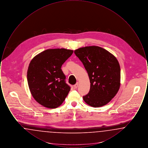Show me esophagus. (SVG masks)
<instances>
[{
    "mask_svg": "<svg viewBox=\"0 0 148 148\" xmlns=\"http://www.w3.org/2000/svg\"><path fill=\"white\" fill-rule=\"evenodd\" d=\"M78 85H79V83L77 82L74 85V88H75V89H77V86H78Z\"/></svg>",
    "mask_w": 148,
    "mask_h": 148,
    "instance_id": "obj_1",
    "label": "esophagus"
}]
</instances>
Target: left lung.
Segmentation results:
<instances>
[{"mask_svg":"<svg viewBox=\"0 0 148 148\" xmlns=\"http://www.w3.org/2000/svg\"><path fill=\"white\" fill-rule=\"evenodd\" d=\"M74 53L83 64L90 83V90L83 99L92 107L105 106L119 89L120 68L115 56L97 46L80 48Z\"/></svg>","mask_w":148,"mask_h":148,"instance_id":"1","label":"left lung"}]
</instances>
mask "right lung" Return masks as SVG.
Masks as SVG:
<instances>
[{"label":"right lung","instance_id":"1","mask_svg":"<svg viewBox=\"0 0 148 148\" xmlns=\"http://www.w3.org/2000/svg\"><path fill=\"white\" fill-rule=\"evenodd\" d=\"M72 50L51 49L43 51L31 60L27 80L31 94L40 105L48 108L60 106L71 90L61 69L72 55Z\"/></svg>","mask_w":148,"mask_h":148}]
</instances>
